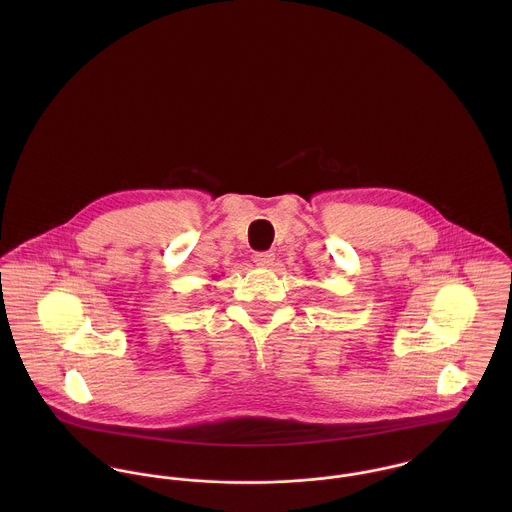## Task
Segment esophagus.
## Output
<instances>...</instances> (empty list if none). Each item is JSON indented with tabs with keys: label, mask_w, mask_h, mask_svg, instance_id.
Wrapping results in <instances>:
<instances>
[{
	"label": "esophagus",
	"mask_w": 512,
	"mask_h": 512,
	"mask_svg": "<svg viewBox=\"0 0 512 512\" xmlns=\"http://www.w3.org/2000/svg\"><path fill=\"white\" fill-rule=\"evenodd\" d=\"M274 260H276L274 252H256V254H254V262H256V266H262V268H270V266H274Z\"/></svg>",
	"instance_id": "1"
}]
</instances>
